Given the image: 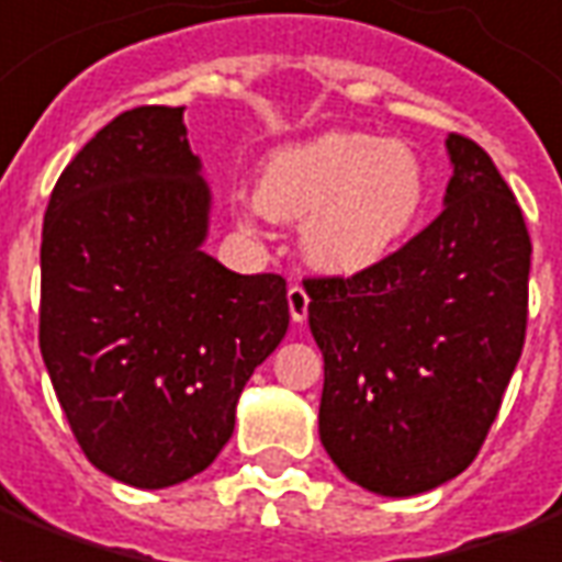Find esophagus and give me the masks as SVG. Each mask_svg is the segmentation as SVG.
<instances>
[{
    "label": "esophagus",
    "instance_id": "1",
    "mask_svg": "<svg viewBox=\"0 0 562 562\" xmlns=\"http://www.w3.org/2000/svg\"><path fill=\"white\" fill-rule=\"evenodd\" d=\"M306 310H310V294L303 285H292L289 289V313H292V322H306Z\"/></svg>",
    "mask_w": 562,
    "mask_h": 562
}]
</instances>
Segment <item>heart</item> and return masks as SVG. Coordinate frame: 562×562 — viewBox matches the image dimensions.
Wrapping results in <instances>:
<instances>
[{"mask_svg":"<svg viewBox=\"0 0 562 562\" xmlns=\"http://www.w3.org/2000/svg\"><path fill=\"white\" fill-rule=\"evenodd\" d=\"M273 220H306L303 252L330 277H360L393 259L423 223L429 172L414 148L369 133H324L265 160L256 187ZM247 232L259 207H238Z\"/></svg>","mask_w":562,"mask_h":562,"instance_id":"heart-1","label":"heart"}]
</instances>
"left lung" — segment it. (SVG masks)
<instances>
[{"instance_id": "obj_1", "label": "left lung", "mask_w": 562, "mask_h": 562, "mask_svg": "<svg viewBox=\"0 0 562 562\" xmlns=\"http://www.w3.org/2000/svg\"><path fill=\"white\" fill-rule=\"evenodd\" d=\"M447 154L435 223L369 273L303 282L324 450L381 497L431 492L476 459L525 348L521 207L473 139L450 133Z\"/></svg>"}]
</instances>
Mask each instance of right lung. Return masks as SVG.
<instances>
[{
	"label": "right lung",
	"mask_w": 562,
	"mask_h": 562,
	"mask_svg": "<svg viewBox=\"0 0 562 562\" xmlns=\"http://www.w3.org/2000/svg\"><path fill=\"white\" fill-rule=\"evenodd\" d=\"M207 220L184 106L112 119L44 214L41 355L82 452L133 488L217 459L249 375L289 330L285 280L207 256Z\"/></svg>",
	"instance_id": "right-lung-1"
}]
</instances>
